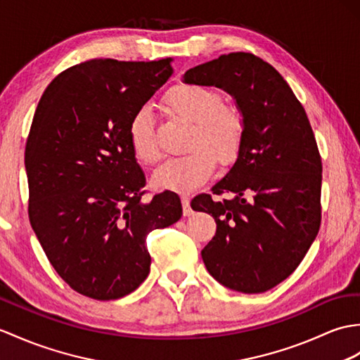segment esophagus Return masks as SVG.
<instances>
[{"instance_id":"esophagus-1","label":"esophagus","mask_w":360,"mask_h":360,"mask_svg":"<svg viewBox=\"0 0 360 360\" xmlns=\"http://www.w3.org/2000/svg\"><path fill=\"white\" fill-rule=\"evenodd\" d=\"M181 200H182V212H184V216H190L191 213H193V210H191V207H190V198H188V196H182Z\"/></svg>"}]
</instances>
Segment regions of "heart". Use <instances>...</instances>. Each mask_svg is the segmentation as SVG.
I'll list each match as a JSON object with an SVG mask.
<instances>
[{"label": "heart", "instance_id": "obj_1", "mask_svg": "<svg viewBox=\"0 0 360 360\" xmlns=\"http://www.w3.org/2000/svg\"><path fill=\"white\" fill-rule=\"evenodd\" d=\"M165 105L176 118L191 125L187 148L190 153L164 162L153 173L156 188L187 193L213 176L216 161L229 165L236 160L244 142L245 120L239 108L225 105L218 91L198 86L181 84L165 95ZM133 153L144 164L160 160L152 116L142 108L129 125Z\"/></svg>", "mask_w": 360, "mask_h": 360}]
</instances>
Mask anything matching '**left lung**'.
Segmentation results:
<instances>
[{
  "instance_id": "obj_1",
  "label": "left lung",
  "mask_w": 360,
  "mask_h": 360,
  "mask_svg": "<svg viewBox=\"0 0 360 360\" xmlns=\"http://www.w3.org/2000/svg\"><path fill=\"white\" fill-rule=\"evenodd\" d=\"M184 82L225 90L245 120L238 160L212 188L233 198L191 200L216 222L202 261L224 287L264 293L297 269L321 227L322 161L310 121L281 73L253 53L221 55Z\"/></svg>"
}]
</instances>
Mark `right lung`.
I'll use <instances>...</instances> for the list:
<instances>
[{
    "label": "right lung",
    "instance_id": "add662e5",
    "mask_svg": "<svg viewBox=\"0 0 360 360\" xmlns=\"http://www.w3.org/2000/svg\"><path fill=\"white\" fill-rule=\"evenodd\" d=\"M172 58H95L61 72L41 96L26 142L29 219L56 273L79 295L120 299L150 273L152 230L178 222L181 199L142 202L146 176L129 125L172 77Z\"/></svg>",
    "mask_w": 360,
    "mask_h": 360
}]
</instances>
